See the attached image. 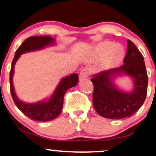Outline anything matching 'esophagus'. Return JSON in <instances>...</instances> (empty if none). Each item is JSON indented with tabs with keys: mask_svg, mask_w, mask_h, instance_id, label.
<instances>
[{
	"mask_svg": "<svg viewBox=\"0 0 156 156\" xmlns=\"http://www.w3.org/2000/svg\"><path fill=\"white\" fill-rule=\"evenodd\" d=\"M89 76V70L87 68H83L80 70L79 74V79L80 80H85L88 78Z\"/></svg>",
	"mask_w": 156,
	"mask_h": 156,
	"instance_id": "34e87169",
	"label": "esophagus"
}]
</instances>
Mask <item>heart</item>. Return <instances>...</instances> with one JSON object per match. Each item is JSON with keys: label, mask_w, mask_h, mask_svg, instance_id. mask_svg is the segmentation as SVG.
I'll list each match as a JSON object with an SVG mask.
<instances>
[{"label": "heart", "mask_w": 156, "mask_h": 156, "mask_svg": "<svg viewBox=\"0 0 156 156\" xmlns=\"http://www.w3.org/2000/svg\"><path fill=\"white\" fill-rule=\"evenodd\" d=\"M125 54L124 48L119 44H115L111 42H105L98 46L95 50L97 58L104 57L103 67L106 69L114 67L121 62Z\"/></svg>", "instance_id": "heart-1"}]
</instances>
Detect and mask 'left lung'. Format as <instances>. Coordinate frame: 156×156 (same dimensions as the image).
Listing matches in <instances>:
<instances>
[{
	"instance_id": "8db88e82",
	"label": "left lung",
	"mask_w": 156,
	"mask_h": 156,
	"mask_svg": "<svg viewBox=\"0 0 156 156\" xmlns=\"http://www.w3.org/2000/svg\"><path fill=\"white\" fill-rule=\"evenodd\" d=\"M122 65L93 75V105L101 117L112 119L129 117L143 105L147 96L148 77L144 57L133 42L128 40V51ZM126 74L134 81L131 92H123L112 82L118 75Z\"/></svg>"
}]
</instances>
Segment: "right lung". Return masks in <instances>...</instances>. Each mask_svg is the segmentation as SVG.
I'll list each match as a JSON object with an SVG mask.
<instances>
[{
	"mask_svg": "<svg viewBox=\"0 0 156 156\" xmlns=\"http://www.w3.org/2000/svg\"><path fill=\"white\" fill-rule=\"evenodd\" d=\"M55 39L50 36H38L27 38L15 52V57L12 61L9 74L10 92L12 99L16 106L25 115L32 120L39 122H48L53 120L61 114L63 108L64 95L69 88L76 87L78 82V76L73 73L69 76H66L60 80L59 83L55 88L49 99L46 101L37 102L35 103H26L21 101L16 95L14 89L12 78L14 75L15 64L20 55L26 52L38 51L48 45L54 44Z\"/></svg>",
	"mask_w": 156,
	"mask_h": 156,
	"instance_id": "add662e5",
	"label": "right lung"
}]
</instances>
